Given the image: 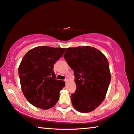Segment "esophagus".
Here are the masks:
<instances>
[{"label":"esophagus","instance_id":"obj_1","mask_svg":"<svg viewBox=\"0 0 134 134\" xmlns=\"http://www.w3.org/2000/svg\"><path fill=\"white\" fill-rule=\"evenodd\" d=\"M68 80H68V79H64V82H65V83H67V82H68Z\"/></svg>","mask_w":134,"mask_h":134}]
</instances>
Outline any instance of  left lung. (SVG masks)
Here are the masks:
<instances>
[{"label": "left lung", "instance_id": "obj_1", "mask_svg": "<svg viewBox=\"0 0 134 134\" xmlns=\"http://www.w3.org/2000/svg\"><path fill=\"white\" fill-rule=\"evenodd\" d=\"M64 59L75 76L76 90L71 95L72 104L82 113L93 111L104 99L111 80L107 59L91 46L66 48Z\"/></svg>", "mask_w": 134, "mask_h": 134}]
</instances>
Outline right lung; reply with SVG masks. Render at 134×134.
I'll return each mask as SVG.
<instances>
[{"label": "right lung", "mask_w": 134, "mask_h": 134, "mask_svg": "<svg viewBox=\"0 0 134 134\" xmlns=\"http://www.w3.org/2000/svg\"><path fill=\"white\" fill-rule=\"evenodd\" d=\"M64 50L62 48L38 46L23 57L18 75L23 94L31 104L48 109L58 101L59 92L65 86V83L56 79L53 69Z\"/></svg>", "instance_id": "1"}]
</instances>
